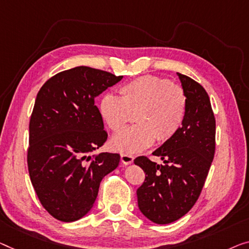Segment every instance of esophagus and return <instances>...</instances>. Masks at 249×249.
Segmentation results:
<instances>
[{
	"mask_svg": "<svg viewBox=\"0 0 249 249\" xmlns=\"http://www.w3.org/2000/svg\"><path fill=\"white\" fill-rule=\"evenodd\" d=\"M121 161L123 164L127 165V164H131L134 161V157H133L132 154H127V153H122L121 154Z\"/></svg>",
	"mask_w": 249,
	"mask_h": 249,
	"instance_id": "34e87169",
	"label": "esophagus"
}]
</instances>
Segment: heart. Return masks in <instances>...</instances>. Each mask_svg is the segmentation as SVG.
Instances as JSON below:
<instances>
[{
	"instance_id": "b5f03b06",
	"label": "heart",
	"mask_w": 249,
	"mask_h": 249,
	"mask_svg": "<svg viewBox=\"0 0 249 249\" xmlns=\"http://www.w3.org/2000/svg\"><path fill=\"white\" fill-rule=\"evenodd\" d=\"M120 97L105 95L99 114L110 131L118 133L132 120L135 125L110 141L114 150L136 153L154 143L165 142L177 134L187 114L188 99L182 87L157 76H142L118 89Z\"/></svg>"
}]
</instances>
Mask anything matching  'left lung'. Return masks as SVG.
<instances>
[{"mask_svg":"<svg viewBox=\"0 0 249 249\" xmlns=\"http://www.w3.org/2000/svg\"><path fill=\"white\" fill-rule=\"evenodd\" d=\"M178 76L187 95V114L179 132L153 152L163 164L146 157L134 160L145 173L136 191L139 208L159 225L180 219L195 206L216 148V120L209 96L190 77L179 72Z\"/></svg>","mask_w":249,"mask_h":249,"instance_id":"8db88e82","label":"left lung"}]
</instances>
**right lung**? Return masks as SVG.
Here are the masks:
<instances>
[{"label": "right lung", "mask_w": 249, "mask_h": 249, "mask_svg": "<svg viewBox=\"0 0 249 249\" xmlns=\"http://www.w3.org/2000/svg\"><path fill=\"white\" fill-rule=\"evenodd\" d=\"M123 76L80 66L44 83L29 124L28 169L31 183L48 213L71 222L94 206L99 184L120 163V154L90 155L107 133L95 98Z\"/></svg>", "instance_id": "1"}]
</instances>
